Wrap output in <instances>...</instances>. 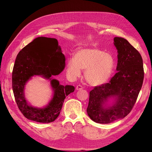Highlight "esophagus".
I'll list each match as a JSON object with an SVG mask.
<instances>
[{"mask_svg":"<svg viewBox=\"0 0 152 152\" xmlns=\"http://www.w3.org/2000/svg\"><path fill=\"white\" fill-rule=\"evenodd\" d=\"M76 90H77V91H78V90H81V89H83V87L81 85H78V86H76Z\"/></svg>","mask_w":152,"mask_h":152,"instance_id":"34e87169","label":"esophagus"}]
</instances>
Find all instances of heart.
Listing matches in <instances>:
<instances>
[{
  "label": "heart",
  "instance_id": "heart-1",
  "mask_svg": "<svg viewBox=\"0 0 152 152\" xmlns=\"http://www.w3.org/2000/svg\"><path fill=\"white\" fill-rule=\"evenodd\" d=\"M114 59L110 54L94 47L83 48L75 54L74 58L68 61L66 72L71 79H75L85 70L86 81L92 86L107 83L113 72Z\"/></svg>",
  "mask_w": 152,
  "mask_h": 152
}]
</instances>
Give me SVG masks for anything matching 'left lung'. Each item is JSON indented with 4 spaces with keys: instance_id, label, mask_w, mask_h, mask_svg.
Segmentation results:
<instances>
[{
    "instance_id": "1",
    "label": "left lung",
    "mask_w": 152,
    "mask_h": 152,
    "mask_svg": "<svg viewBox=\"0 0 152 152\" xmlns=\"http://www.w3.org/2000/svg\"><path fill=\"white\" fill-rule=\"evenodd\" d=\"M118 50L117 73L109 83L95 86L89 92L87 113L95 123L108 124L123 119L132 110L142 88L144 71L140 53L126 39L115 37ZM114 99L107 107L110 98Z\"/></svg>"
}]
</instances>
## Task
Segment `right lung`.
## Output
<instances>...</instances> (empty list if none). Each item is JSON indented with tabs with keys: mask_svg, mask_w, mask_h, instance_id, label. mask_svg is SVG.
Instances as JSON below:
<instances>
[{
	"mask_svg": "<svg viewBox=\"0 0 152 152\" xmlns=\"http://www.w3.org/2000/svg\"><path fill=\"white\" fill-rule=\"evenodd\" d=\"M65 66V55L55 38L37 37L20 51L12 71V89L18 107L27 119L49 123L58 118L66 97L75 91L74 86L60 85L58 80L52 78L53 76L58 75ZM34 75L51 81L54 97L44 108L29 106L24 97V86Z\"/></svg>",
	"mask_w": 152,
	"mask_h": 152,
	"instance_id": "1",
	"label": "right lung"
}]
</instances>
